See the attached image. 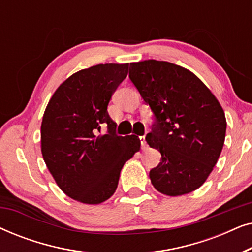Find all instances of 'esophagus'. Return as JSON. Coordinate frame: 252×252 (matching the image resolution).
<instances>
[{"label": "esophagus", "mask_w": 252, "mask_h": 252, "mask_svg": "<svg viewBox=\"0 0 252 252\" xmlns=\"http://www.w3.org/2000/svg\"><path fill=\"white\" fill-rule=\"evenodd\" d=\"M140 141H141V147H142V149L146 148V136H140Z\"/></svg>", "instance_id": "34e87169"}]
</instances>
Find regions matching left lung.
<instances>
[{"instance_id":"left-lung-1","label":"left lung","mask_w":252,"mask_h":252,"mask_svg":"<svg viewBox=\"0 0 252 252\" xmlns=\"http://www.w3.org/2000/svg\"><path fill=\"white\" fill-rule=\"evenodd\" d=\"M129 79L156 117L146 141L161 154L150 171L151 184L167 196L196 190L221 154L226 117L201 79L170 62L130 63Z\"/></svg>"}]
</instances>
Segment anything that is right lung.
Wrapping results in <instances>:
<instances>
[{
	"instance_id": "1",
	"label": "right lung",
	"mask_w": 252,
	"mask_h": 252,
	"mask_svg": "<svg viewBox=\"0 0 252 252\" xmlns=\"http://www.w3.org/2000/svg\"><path fill=\"white\" fill-rule=\"evenodd\" d=\"M128 63L98 64L68 77L51 96L41 124V153L58 187L85 204L115 194L124 164L140 150L136 135L119 136L108 104ZM105 125L107 133H100Z\"/></svg>"
}]
</instances>
